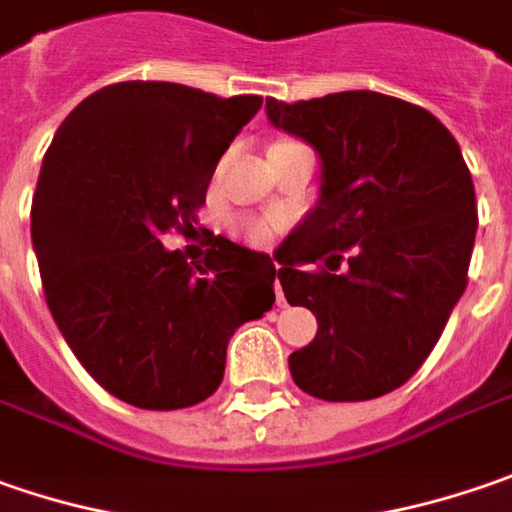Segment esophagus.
<instances>
[{"label":"esophagus","mask_w":512,"mask_h":512,"mask_svg":"<svg viewBox=\"0 0 512 512\" xmlns=\"http://www.w3.org/2000/svg\"><path fill=\"white\" fill-rule=\"evenodd\" d=\"M275 300H278V306H286V298H283V289H280L278 278H275Z\"/></svg>","instance_id":"34e87169"}]
</instances>
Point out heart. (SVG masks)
I'll return each mask as SVG.
<instances>
[{
    "mask_svg": "<svg viewBox=\"0 0 512 512\" xmlns=\"http://www.w3.org/2000/svg\"><path fill=\"white\" fill-rule=\"evenodd\" d=\"M246 234H249V240L263 243V240H266V234H269V229H266L263 223H246Z\"/></svg>",
    "mask_w": 512,
    "mask_h": 512,
    "instance_id": "1",
    "label": "heart"
}]
</instances>
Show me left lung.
<instances>
[{"label": "left lung", "mask_w": 512, "mask_h": 512, "mask_svg": "<svg viewBox=\"0 0 512 512\" xmlns=\"http://www.w3.org/2000/svg\"><path fill=\"white\" fill-rule=\"evenodd\" d=\"M266 117L321 157L318 203L275 255L286 300L318 318L289 372L323 401L387 395L427 361L467 286L470 168L430 111L387 94L266 100Z\"/></svg>", "instance_id": "left-lung-1"}]
</instances>
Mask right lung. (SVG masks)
Here are the masks:
<instances>
[{
	"instance_id": "obj_1",
	"label": "right lung",
	"mask_w": 512,
	"mask_h": 512,
	"mask_svg": "<svg viewBox=\"0 0 512 512\" xmlns=\"http://www.w3.org/2000/svg\"><path fill=\"white\" fill-rule=\"evenodd\" d=\"M263 100L177 82H117L56 128L31 206L48 309L91 378L140 410H183L223 381L237 326L275 303L272 257L209 237L203 260L166 249L189 229L237 131Z\"/></svg>"
}]
</instances>
